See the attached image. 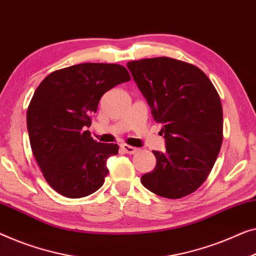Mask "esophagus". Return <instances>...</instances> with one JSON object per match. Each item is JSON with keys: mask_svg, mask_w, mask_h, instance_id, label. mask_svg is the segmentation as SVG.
Masks as SVG:
<instances>
[{"mask_svg": "<svg viewBox=\"0 0 256 256\" xmlns=\"http://www.w3.org/2000/svg\"><path fill=\"white\" fill-rule=\"evenodd\" d=\"M121 149L124 150L126 154H134L137 152V151H138V149H137V148H134V146H128V144H122Z\"/></svg>", "mask_w": 256, "mask_h": 256, "instance_id": "obj_1", "label": "esophagus"}]
</instances>
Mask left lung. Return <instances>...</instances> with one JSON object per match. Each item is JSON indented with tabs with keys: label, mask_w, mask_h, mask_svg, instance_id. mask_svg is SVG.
Segmentation results:
<instances>
[{
	"label": "left lung",
	"mask_w": 256,
	"mask_h": 256,
	"mask_svg": "<svg viewBox=\"0 0 256 256\" xmlns=\"http://www.w3.org/2000/svg\"><path fill=\"white\" fill-rule=\"evenodd\" d=\"M137 86L162 124L165 152L152 151L157 164L142 184L162 198H181L206 180L223 142L220 94L201 69L160 56L127 64Z\"/></svg>",
	"instance_id": "left-lung-1"
}]
</instances>
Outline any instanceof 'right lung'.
Wrapping results in <instances>:
<instances>
[{"label":"right lung","instance_id":"obj_1","mask_svg":"<svg viewBox=\"0 0 256 256\" xmlns=\"http://www.w3.org/2000/svg\"><path fill=\"white\" fill-rule=\"evenodd\" d=\"M130 80L114 64H80L50 72L33 94L28 130L33 156L48 184L58 194L80 198L98 190L108 173L106 162L119 146L99 143L85 130L102 94Z\"/></svg>","mask_w":256,"mask_h":256}]
</instances>
